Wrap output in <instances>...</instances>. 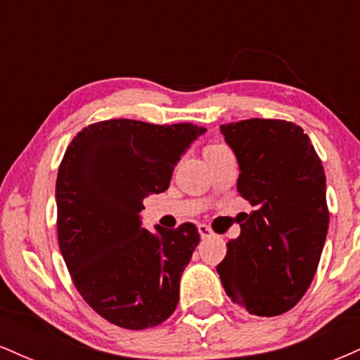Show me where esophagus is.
<instances>
[{
  "label": "esophagus",
  "instance_id": "obj_1",
  "mask_svg": "<svg viewBox=\"0 0 360 360\" xmlns=\"http://www.w3.org/2000/svg\"><path fill=\"white\" fill-rule=\"evenodd\" d=\"M198 232H200L201 238H208V237H213V232H212V229H210L208 225H203V223H200V225H198Z\"/></svg>",
  "mask_w": 360,
  "mask_h": 360
}]
</instances>
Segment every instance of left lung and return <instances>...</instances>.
<instances>
[{"mask_svg":"<svg viewBox=\"0 0 360 360\" xmlns=\"http://www.w3.org/2000/svg\"><path fill=\"white\" fill-rule=\"evenodd\" d=\"M238 162L237 189L254 206L217 266L226 295L252 315L276 316L311 284L326 232V179L303 128L252 118L220 127Z\"/></svg>","mask_w":360,"mask_h":360,"instance_id":"1","label":"left lung"}]
</instances>
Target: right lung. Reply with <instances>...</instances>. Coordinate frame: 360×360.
Returning <instances> with one entry per match:
<instances>
[{
	"instance_id": "1",
	"label": "right lung",
	"mask_w": 360,
	"mask_h": 360,
	"mask_svg": "<svg viewBox=\"0 0 360 360\" xmlns=\"http://www.w3.org/2000/svg\"><path fill=\"white\" fill-rule=\"evenodd\" d=\"M206 128L108 120L72 139L56 184L60 254L79 295L98 315L128 330L174 313L179 283L200 232L142 226L143 198L169 188L172 171Z\"/></svg>"
}]
</instances>
